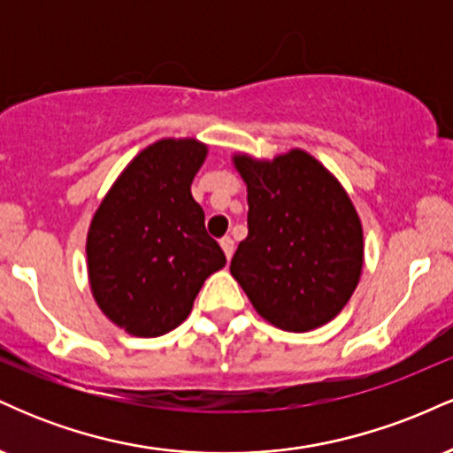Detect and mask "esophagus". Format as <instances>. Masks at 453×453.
<instances>
[{"mask_svg": "<svg viewBox=\"0 0 453 453\" xmlns=\"http://www.w3.org/2000/svg\"><path fill=\"white\" fill-rule=\"evenodd\" d=\"M219 244H221V249H223V253H226V257H227V262H230V257L234 256V241L230 236H223L221 241H219Z\"/></svg>", "mask_w": 453, "mask_h": 453, "instance_id": "1", "label": "esophagus"}]
</instances>
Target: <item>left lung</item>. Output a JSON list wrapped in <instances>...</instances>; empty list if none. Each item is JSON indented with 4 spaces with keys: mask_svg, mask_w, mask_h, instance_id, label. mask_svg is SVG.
Masks as SVG:
<instances>
[{
    "mask_svg": "<svg viewBox=\"0 0 453 453\" xmlns=\"http://www.w3.org/2000/svg\"><path fill=\"white\" fill-rule=\"evenodd\" d=\"M234 165L247 183L249 234L232 257V277L280 330L327 324L349 303L364 264L349 196L300 149L273 161L234 155Z\"/></svg>",
    "mask_w": 453,
    "mask_h": 453,
    "instance_id": "obj_1",
    "label": "left lung"
}]
</instances>
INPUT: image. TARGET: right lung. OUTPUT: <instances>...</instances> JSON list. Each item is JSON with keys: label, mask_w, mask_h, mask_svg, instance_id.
Wrapping results in <instances>:
<instances>
[{"label": "right lung", "mask_w": 453, "mask_h": 453, "mask_svg": "<svg viewBox=\"0 0 453 453\" xmlns=\"http://www.w3.org/2000/svg\"><path fill=\"white\" fill-rule=\"evenodd\" d=\"M206 150L196 138L157 140L132 159L93 215V298L129 334L153 339L183 324L204 280L226 266L191 196Z\"/></svg>", "instance_id": "obj_1"}]
</instances>
